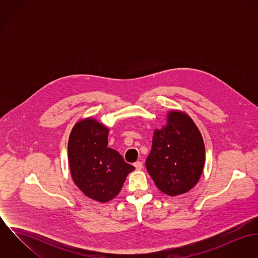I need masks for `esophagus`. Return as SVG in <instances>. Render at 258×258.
I'll list each match as a JSON object with an SVG mask.
<instances>
[{"label":"esophagus","instance_id":"1","mask_svg":"<svg viewBox=\"0 0 258 258\" xmlns=\"http://www.w3.org/2000/svg\"><path fill=\"white\" fill-rule=\"evenodd\" d=\"M134 166H135L136 170H141L143 168V163L140 161H137L136 163H134Z\"/></svg>","mask_w":258,"mask_h":258}]
</instances>
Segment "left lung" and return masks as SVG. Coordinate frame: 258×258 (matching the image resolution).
Here are the masks:
<instances>
[{
    "instance_id": "8db88e82",
    "label": "left lung",
    "mask_w": 258,
    "mask_h": 258,
    "mask_svg": "<svg viewBox=\"0 0 258 258\" xmlns=\"http://www.w3.org/2000/svg\"><path fill=\"white\" fill-rule=\"evenodd\" d=\"M205 156L202 134L191 118L182 111H170L167 125L154 132L146 169L162 192L175 197L199 182Z\"/></svg>"
}]
</instances>
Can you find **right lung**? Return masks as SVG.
Instances as JSON below:
<instances>
[{
	"label": "right lung",
	"mask_w": 258,
	"mask_h": 258,
	"mask_svg": "<svg viewBox=\"0 0 258 258\" xmlns=\"http://www.w3.org/2000/svg\"><path fill=\"white\" fill-rule=\"evenodd\" d=\"M109 129L93 118L78 121L69 139V162L74 184L88 198L106 203L122 188L135 168L107 147Z\"/></svg>",
	"instance_id": "obj_1"
}]
</instances>
